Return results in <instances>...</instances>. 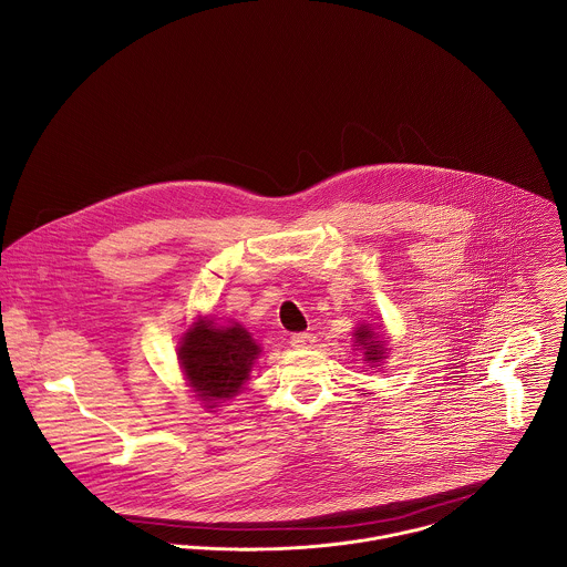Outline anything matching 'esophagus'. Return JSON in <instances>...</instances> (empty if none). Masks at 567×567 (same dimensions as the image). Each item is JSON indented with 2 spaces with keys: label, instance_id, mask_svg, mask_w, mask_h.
<instances>
[{
  "label": "esophagus",
  "instance_id": "34e87169",
  "mask_svg": "<svg viewBox=\"0 0 567 567\" xmlns=\"http://www.w3.org/2000/svg\"><path fill=\"white\" fill-rule=\"evenodd\" d=\"M315 342H317V336L315 333H306V331L292 333V338H290L292 349H310Z\"/></svg>",
  "mask_w": 567,
  "mask_h": 567
}]
</instances>
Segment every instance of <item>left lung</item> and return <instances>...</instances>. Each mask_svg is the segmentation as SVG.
<instances>
[{"label": "left lung", "mask_w": 567, "mask_h": 567, "mask_svg": "<svg viewBox=\"0 0 567 567\" xmlns=\"http://www.w3.org/2000/svg\"><path fill=\"white\" fill-rule=\"evenodd\" d=\"M382 327V324H380ZM380 327L378 329H371L369 324H360L355 327V347H360L364 351V360L367 362H373L378 367V362H382L386 355V349H384V340L380 336Z\"/></svg>", "instance_id": "obj_1"}]
</instances>
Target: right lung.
<instances>
[{
  "instance_id": "right-lung-1",
  "label": "right lung",
  "mask_w": 567,
  "mask_h": 567,
  "mask_svg": "<svg viewBox=\"0 0 567 567\" xmlns=\"http://www.w3.org/2000/svg\"><path fill=\"white\" fill-rule=\"evenodd\" d=\"M259 351L243 324L218 327L200 319L183 333L178 362L198 402L216 408L240 393Z\"/></svg>"
}]
</instances>
